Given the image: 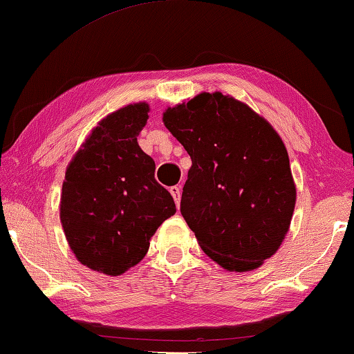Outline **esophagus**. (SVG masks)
Here are the masks:
<instances>
[{
	"label": "esophagus",
	"mask_w": 354,
	"mask_h": 354,
	"mask_svg": "<svg viewBox=\"0 0 354 354\" xmlns=\"http://www.w3.org/2000/svg\"><path fill=\"white\" fill-rule=\"evenodd\" d=\"M170 194L173 195V198H175V203L179 207V203H181V187H178V186L170 187Z\"/></svg>",
	"instance_id": "obj_1"
}]
</instances>
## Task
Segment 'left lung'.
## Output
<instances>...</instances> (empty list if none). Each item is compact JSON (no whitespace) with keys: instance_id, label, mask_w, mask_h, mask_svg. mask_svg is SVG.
I'll return each instance as SVG.
<instances>
[{"instance_id":"obj_1","label":"left lung","mask_w":354,"mask_h":354,"mask_svg":"<svg viewBox=\"0 0 354 354\" xmlns=\"http://www.w3.org/2000/svg\"><path fill=\"white\" fill-rule=\"evenodd\" d=\"M162 120L192 159L181 214L200 248L227 271L260 268L279 250L296 205L282 138L221 91L168 106Z\"/></svg>"}]
</instances>
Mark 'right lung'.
Listing matches in <instances>:
<instances>
[{
  "label": "right lung",
  "mask_w": 354,
  "mask_h": 354,
  "mask_svg": "<svg viewBox=\"0 0 354 354\" xmlns=\"http://www.w3.org/2000/svg\"><path fill=\"white\" fill-rule=\"evenodd\" d=\"M147 102L129 104L97 122L66 170L59 218L77 260L121 276L138 265L156 230L176 212L154 178L156 164L138 147Z\"/></svg>",
  "instance_id": "right-lung-1"
}]
</instances>
